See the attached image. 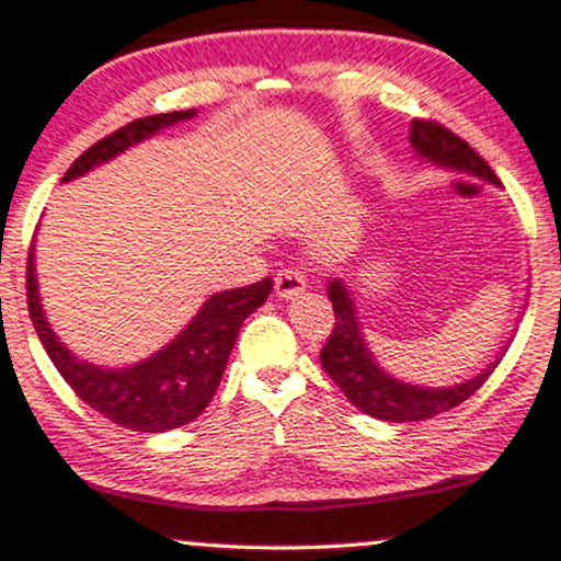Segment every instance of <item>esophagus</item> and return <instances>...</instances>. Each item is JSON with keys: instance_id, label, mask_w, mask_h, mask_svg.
<instances>
[{"instance_id": "esophagus-1", "label": "esophagus", "mask_w": 561, "mask_h": 561, "mask_svg": "<svg viewBox=\"0 0 561 561\" xmlns=\"http://www.w3.org/2000/svg\"><path fill=\"white\" fill-rule=\"evenodd\" d=\"M274 287H276V298H282V300L298 298V295L306 290V276H304V271H298V268H282L279 274H276Z\"/></svg>"}]
</instances>
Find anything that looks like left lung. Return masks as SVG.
Here are the masks:
<instances>
[{
    "label": "left lung",
    "instance_id": "8db88e82",
    "mask_svg": "<svg viewBox=\"0 0 561 561\" xmlns=\"http://www.w3.org/2000/svg\"><path fill=\"white\" fill-rule=\"evenodd\" d=\"M410 146L415 157L426 159L436 168L469 172V175L482 178V181L497 183L490 164L463 138H458V135L447 130V127L436 125V122L412 119ZM328 298L332 300V311H335V328H332L319 359H322L324 373L335 380L337 389L346 393L348 402L362 412H367V415L378 417V421H426V417L439 415V412L458 408L471 393H477L479 386L497 367L501 356L506 354L508 343L497 351V356L484 370H479L473 378L463 380V383L442 386V389L404 383V380H397L375 362L373 351L367 348L359 317H356V304L346 290V285H343V279L330 282Z\"/></svg>",
    "mask_w": 561,
    "mask_h": 561
}]
</instances>
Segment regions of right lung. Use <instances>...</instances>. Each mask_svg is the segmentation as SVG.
<instances>
[{"instance_id":"obj_1","label":"right lung","mask_w":561,"mask_h":561,"mask_svg":"<svg viewBox=\"0 0 561 561\" xmlns=\"http://www.w3.org/2000/svg\"><path fill=\"white\" fill-rule=\"evenodd\" d=\"M191 116H196V108L144 116V119L119 127L116 133L98 140L95 146H90L71 164L64 181L82 178L98 164L108 162L130 146L157 135L162 127L186 122ZM271 287L274 285L266 276L250 287L215 293L202 304V309L196 311V317L186 328L178 332L168 346L151 354L149 359L130 367H101L73 356L53 332L39 300L34 248L28 252L26 271L31 322H34L42 346L50 354L53 365L64 375L66 383L84 404L101 412L111 423L144 431V434H162V431L186 426L188 421L205 412L215 391H218L220 378H224L239 328L257 306L266 304Z\"/></svg>"}]
</instances>
